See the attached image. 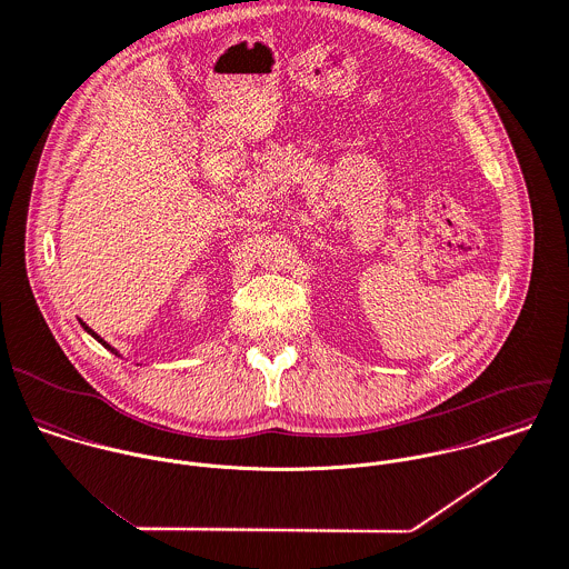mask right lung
Segmentation results:
<instances>
[{"instance_id":"right-lung-1","label":"right lung","mask_w":569,"mask_h":569,"mask_svg":"<svg viewBox=\"0 0 569 569\" xmlns=\"http://www.w3.org/2000/svg\"><path fill=\"white\" fill-rule=\"evenodd\" d=\"M81 327H83V329H86V331H88V333H90V336H92V338H94V340H99V342H101V345H103V347H106V349H110V351H114V349H112V347H110V345H106V342H103V340H101V338H99V336H97V333H94V331H92V329H88V327H86V325H83V322H81Z\"/></svg>"}]
</instances>
